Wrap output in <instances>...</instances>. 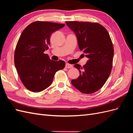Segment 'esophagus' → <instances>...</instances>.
<instances>
[{
  "instance_id": "34e87169",
  "label": "esophagus",
  "mask_w": 133,
  "mask_h": 133,
  "mask_svg": "<svg viewBox=\"0 0 133 133\" xmlns=\"http://www.w3.org/2000/svg\"><path fill=\"white\" fill-rule=\"evenodd\" d=\"M66 67L67 68V69H70V68H72L73 67V65L72 64H69L67 63L66 64Z\"/></svg>"
}]
</instances>
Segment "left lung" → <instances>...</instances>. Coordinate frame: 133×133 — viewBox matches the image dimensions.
Listing matches in <instances>:
<instances>
[{
  "mask_svg": "<svg viewBox=\"0 0 133 133\" xmlns=\"http://www.w3.org/2000/svg\"><path fill=\"white\" fill-rule=\"evenodd\" d=\"M66 23L75 33L80 50L89 59L83 67L75 64L80 76L71 83L83 93L96 92L104 85L111 72L114 50L110 36L107 30L97 22Z\"/></svg>",
  "mask_w": 133,
  "mask_h": 133,
  "instance_id": "obj_1",
  "label": "left lung"
}]
</instances>
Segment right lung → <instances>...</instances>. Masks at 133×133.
<instances>
[{
  "mask_svg": "<svg viewBox=\"0 0 133 133\" xmlns=\"http://www.w3.org/2000/svg\"><path fill=\"white\" fill-rule=\"evenodd\" d=\"M65 25L46 21L30 23L22 31L16 45L14 61L22 84L32 92L49 87L56 72L63 69V61L50 59L44 52L49 48L50 36Z\"/></svg>",
  "mask_w": 133,
  "mask_h": 133,
  "instance_id": "obj_1",
  "label": "right lung"
}]
</instances>
